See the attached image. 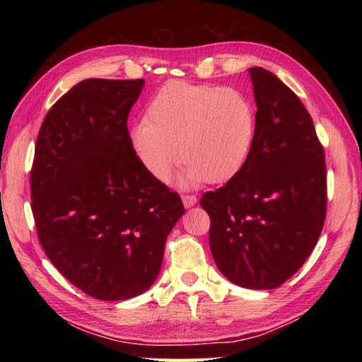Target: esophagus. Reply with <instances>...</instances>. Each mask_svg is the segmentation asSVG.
I'll return each mask as SVG.
<instances>
[{
	"instance_id": "obj_1",
	"label": "esophagus",
	"mask_w": 362,
	"mask_h": 362,
	"mask_svg": "<svg viewBox=\"0 0 362 362\" xmlns=\"http://www.w3.org/2000/svg\"><path fill=\"white\" fill-rule=\"evenodd\" d=\"M182 201H183V205H185V209H189V206L196 205L197 197L194 194H183L182 196Z\"/></svg>"
}]
</instances>
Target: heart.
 <instances>
[{"label": "heart", "instance_id": "obj_1", "mask_svg": "<svg viewBox=\"0 0 362 362\" xmlns=\"http://www.w3.org/2000/svg\"><path fill=\"white\" fill-rule=\"evenodd\" d=\"M255 109L243 91L169 82L152 98L146 119L129 130L130 146L153 179L166 180L177 160L182 187L232 179L255 136Z\"/></svg>", "mask_w": 362, "mask_h": 362}]
</instances>
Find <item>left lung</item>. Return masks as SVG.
I'll list each match as a JSON object with an SVG mask.
<instances>
[{
  "mask_svg": "<svg viewBox=\"0 0 362 362\" xmlns=\"http://www.w3.org/2000/svg\"><path fill=\"white\" fill-rule=\"evenodd\" d=\"M249 73L257 101L250 153L201 205L219 271L238 286L274 289L303 266L324 228L325 152L294 91L264 68Z\"/></svg>",
  "mask_w": 362,
  "mask_h": 362,
  "instance_id": "8db88e82",
  "label": "left lung"
}]
</instances>
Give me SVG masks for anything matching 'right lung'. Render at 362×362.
I'll return each mask as SVG.
<instances>
[{"label": "right lung", "instance_id": "add662e5", "mask_svg": "<svg viewBox=\"0 0 362 362\" xmlns=\"http://www.w3.org/2000/svg\"><path fill=\"white\" fill-rule=\"evenodd\" d=\"M143 79H86L42 122L30 169L38 241L68 281L99 300H126L156 281L180 196L146 171L127 118Z\"/></svg>", "mask_w": 362, "mask_h": 362}]
</instances>
